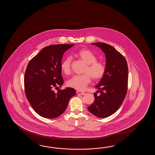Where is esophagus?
Instances as JSON below:
<instances>
[{"label":"esophagus","instance_id":"1","mask_svg":"<svg viewBox=\"0 0 155 155\" xmlns=\"http://www.w3.org/2000/svg\"><path fill=\"white\" fill-rule=\"evenodd\" d=\"M76 92L78 94H79V95H84L85 94V92L81 91H79V90H78Z\"/></svg>","mask_w":155,"mask_h":155}]
</instances>
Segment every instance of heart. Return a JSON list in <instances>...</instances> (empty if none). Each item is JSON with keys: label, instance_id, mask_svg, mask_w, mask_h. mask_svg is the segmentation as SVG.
<instances>
[{"label": "heart", "instance_id": "obj_1", "mask_svg": "<svg viewBox=\"0 0 155 155\" xmlns=\"http://www.w3.org/2000/svg\"><path fill=\"white\" fill-rule=\"evenodd\" d=\"M76 55L86 64L85 74L81 75H75L68 81V85L74 89L84 90L91 81V77L94 80H99L104 76L105 72V66L103 63L97 61V58L91 51L87 49L79 50ZM71 57H67L63 61L61 68L65 74H69L71 71Z\"/></svg>", "mask_w": 155, "mask_h": 155}]
</instances>
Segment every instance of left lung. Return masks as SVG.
Segmentation results:
<instances>
[{"mask_svg": "<svg viewBox=\"0 0 155 155\" xmlns=\"http://www.w3.org/2000/svg\"><path fill=\"white\" fill-rule=\"evenodd\" d=\"M105 54V72L97 85L94 95L95 101L87 107L89 111L100 118L114 114L125 99L128 81V66L124 56L107 44L94 43Z\"/></svg>", "mask_w": 155, "mask_h": 155, "instance_id": "8db88e82", "label": "left lung"}]
</instances>
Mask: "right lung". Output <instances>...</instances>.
Instances as JSON below:
<instances>
[{
	"label": "right lung",
	"instance_id": "right-lung-1",
	"mask_svg": "<svg viewBox=\"0 0 155 155\" xmlns=\"http://www.w3.org/2000/svg\"><path fill=\"white\" fill-rule=\"evenodd\" d=\"M74 44H56L43 48L26 68L24 86L26 98L34 111L47 119L61 115L66 110L75 90L66 87L54 91L64 84L61 75L63 54Z\"/></svg>",
	"mask_w": 155,
	"mask_h": 155
}]
</instances>
